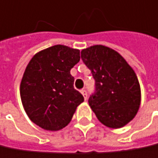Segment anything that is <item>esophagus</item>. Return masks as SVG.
<instances>
[{
  "label": "esophagus",
  "mask_w": 158,
  "mask_h": 158,
  "mask_svg": "<svg viewBox=\"0 0 158 158\" xmlns=\"http://www.w3.org/2000/svg\"><path fill=\"white\" fill-rule=\"evenodd\" d=\"M81 93H82L84 98L86 100V99H87V92H86V90H85V89H82V90H81Z\"/></svg>",
  "instance_id": "34e87169"
}]
</instances>
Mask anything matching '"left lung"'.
Masks as SVG:
<instances>
[{"label":"left lung","mask_w":158,"mask_h":158,"mask_svg":"<svg viewBox=\"0 0 158 158\" xmlns=\"http://www.w3.org/2000/svg\"><path fill=\"white\" fill-rule=\"evenodd\" d=\"M81 58L95 82L88 103L96 117L111 128L126 126L136 114L141 101L135 73L117 52L104 45L84 49Z\"/></svg>","instance_id":"left-lung-1"}]
</instances>
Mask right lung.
Wrapping results in <instances>:
<instances>
[{
  "label": "right lung",
  "instance_id": "add662e5",
  "mask_svg": "<svg viewBox=\"0 0 158 158\" xmlns=\"http://www.w3.org/2000/svg\"><path fill=\"white\" fill-rule=\"evenodd\" d=\"M79 61V50L60 44L39 52L30 61L20 94L27 115L40 127L50 131L65 127L84 102L70 73Z\"/></svg>",
  "mask_w": 158,
  "mask_h": 158
}]
</instances>
